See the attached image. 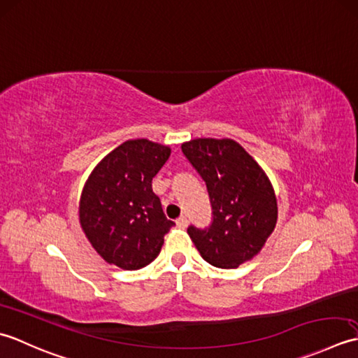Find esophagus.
<instances>
[{
    "mask_svg": "<svg viewBox=\"0 0 358 358\" xmlns=\"http://www.w3.org/2000/svg\"><path fill=\"white\" fill-rule=\"evenodd\" d=\"M176 224H178V227H180V229H185L187 225H188L187 216H180V217H178V220H176Z\"/></svg>",
    "mask_w": 358,
    "mask_h": 358,
    "instance_id": "1",
    "label": "esophagus"
}]
</instances>
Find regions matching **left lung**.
<instances>
[{
    "instance_id": "8db88e82",
    "label": "left lung",
    "mask_w": 358,
    "mask_h": 358,
    "mask_svg": "<svg viewBox=\"0 0 358 358\" xmlns=\"http://www.w3.org/2000/svg\"><path fill=\"white\" fill-rule=\"evenodd\" d=\"M182 152L206 180L213 222L188 235L208 264L236 268L261 252L275 230L278 206L264 170L231 138H193Z\"/></svg>"
}]
</instances>
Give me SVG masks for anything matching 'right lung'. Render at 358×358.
<instances>
[{"label":"right lung","mask_w":358,"mask_h":358,"mask_svg":"<svg viewBox=\"0 0 358 358\" xmlns=\"http://www.w3.org/2000/svg\"><path fill=\"white\" fill-rule=\"evenodd\" d=\"M170 155V147L148 138L127 141L87 178L78 203L80 225L108 264L137 271L160 253L174 222L164 215L151 182Z\"/></svg>","instance_id":"right-lung-1"}]
</instances>
